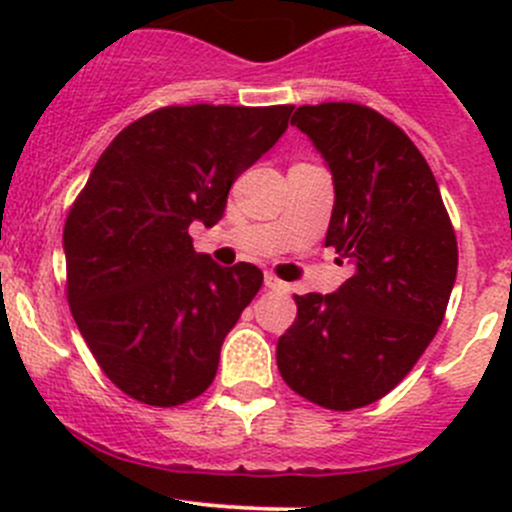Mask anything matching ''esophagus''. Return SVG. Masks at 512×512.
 Returning <instances> with one entry per match:
<instances>
[{
	"instance_id": "34e87169",
	"label": "esophagus",
	"mask_w": 512,
	"mask_h": 512,
	"mask_svg": "<svg viewBox=\"0 0 512 512\" xmlns=\"http://www.w3.org/2000/svg\"><path fill=\"white\" fill-rule=\"evenodd\" d=\"M265 287L267 289H280V292H287V289H289L287 282H282L280 277H275L272 272H265Z\"/></svg>"
}]
</instances>
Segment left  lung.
Returning <instances> with one entry per match:
<instances>
[{"label":"left lung","instance_id":"8db88e82","mask_svg":"<svg viewBox=\"0 0 512 512\" xmlns=\"http://www.w3.org/2000/svg\"><path fill=\"white\" fill-rule=\"evenodd\" d=\"M334 178L324 245L352 277L334 294H294L297 317L277 342L292 391L332 411L389 394L436 337L458 270V242L426 158L396 123L361 103L299 106Z\"/></svg>","mask_w":512,"mask_h":512}]
</instances>
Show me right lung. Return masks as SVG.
<instances>
[{"label":"right lung","mask_w":512,"mask_h":512,"mask_svg":"<svg viewBox=\"0 0 512 512\" xmlns=\"http://www.w3.org/2000/svg\"><path fill=\"white\" fill-rule=\"evenodd\" d=\"M294 106H165L101 153L64 225L66 297L103 374L131 399L180 406L215 379L227 332L262 287L250 262L193 250L242 170L287 131Z\"/></svg>","instance_id":"add662e5"}]
</instances>
